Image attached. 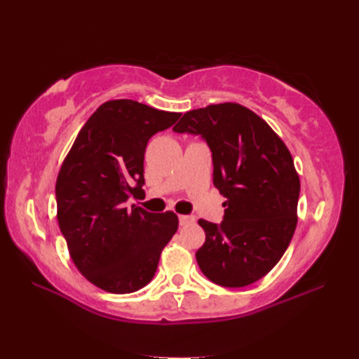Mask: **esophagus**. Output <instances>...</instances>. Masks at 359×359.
<instances>
[{
	"mask_svg": "<svg viewBox=\"0 0 359 359\" xmlns=\"http://www.w3.org/2000/svg\"><path fill=\"white\" fill-rule=\"evenodd\" d=\"M179 222H180V225H189V224H194L196 222V219H194V216H179Z\"/></svg>",
	"mask_w": 359,
	"mask_h": 359,
	"instance_id": "1",
	"label": "esophagus"
}]
</instances>
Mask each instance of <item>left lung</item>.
Here are the masks:
<instances>
[{
    "mask_svg": "<svg viewBox=\"0 0 359 359\" xmlns=\"http://www.w3.org/2000/svg\"><path fill=\"white\" fill-rule=\"evenodd\" d=\"M172 129L207 140L212 182L226 197L222 224L199 220L205 243L197 264L222 287L253 284L279 262L296 230L301 182L292 154L264 118L239 103L188 111Z\"/></svg>",
    "mask_w": 359,
    "mask_h": 359,
    "instance_id": "8db88e82",
    "label": "left lung"
}]
</instances>
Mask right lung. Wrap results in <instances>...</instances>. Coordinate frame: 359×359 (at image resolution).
Returning a JSON list of instances; mask_svg holds the SVG:
<instances>
[{
    "instance_id": "right-lung-1",
    "label": "right lung",
    "mask_w": 359,
    "mask_h": 359,
    "mask_svg": "<svg viewBox=\"0 0 359 359\" xmlns=\"http://www.w3.org/2000/svg\"><path fill=\"white\" fill-rule=\"evenodd\" d=\"M180 112L120 98L88 118L55 184L57 219L72 262L90 284L125 294L154 278L162 250L179 228L172 211L148 212L126 201L142 194L148 140Z\"/></svg>"
}]
</instances>
